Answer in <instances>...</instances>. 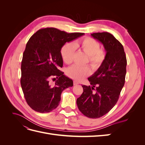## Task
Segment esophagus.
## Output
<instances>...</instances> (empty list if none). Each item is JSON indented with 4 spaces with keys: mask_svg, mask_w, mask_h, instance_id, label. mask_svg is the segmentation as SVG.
<instances>
[{
    "mask_svg": "<svg viewBox=\"0 0 145 145\" xmlns=\"http://www.w3.org/2000/svg\"><path fill=\"white\" fill-rule=\"evenodd\" d=\"M73 83H74V85H78V83L77 81H76V80H74V82H73Z\"/></svg>",
    "mask_w": 145,
    "mask_h": 145,
    "instance_id": "obj_1",
    "label": "esophagus"
}]
</instances>
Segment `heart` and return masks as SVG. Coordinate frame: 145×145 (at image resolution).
<instances>
[{
    "label": "heart",
    "mask_w": 145,
    "mask_h": 145,
    "mask_svg": "<svg viewBox=\"0 0 145 145\" xmlns=\"http://www.w3.org/2000/svg\"><path fill=\"white\" fill-rule=\"evenodd\" d=\"M100 43L91 37H85L80 42L68 43L63 45L61 50V55L63 62L67 64L71 63L75 51V48H80L88 56V60L92 68L97 69L104 63L106 54L103 50L100 49ZM67 75L76 80H81L89 76L91 69L88 66L79 67L73 65L67 71Z\"/></svg>",
    "instance_id": "1"
}]
</instances>
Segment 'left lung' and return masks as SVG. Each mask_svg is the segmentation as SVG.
Masks as SVG:
<instances>
[{
	"instance_id": "1",
	"label": "left lung",
	"mask_w": 145,
	"mask_h": 145,
	"mask_svg": "<svg viewBox=\"0 0 145 145\" xmlns=\"http://www.w3.org/2000/svg\"><path fill=\"white\" fill-rule=\"evenodd\" d=\"M91 36L103 44L106 52L103 65L88 78L91 86L82 85L83 91L77 99L83 115L97 118L115 106L124 86L127 61L121 43L108 32L95 33Z\"/></svg>"
}]
</instances>
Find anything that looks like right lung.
<instances>
[{
    "mask_svg": "<svg viewBox=\"0 0 145 145\" xmlns=\"http://www.w3.org/2000/svg\"><path fill=\"white\" fill-rule=\"evenodd\" d=\"M83 35L46 28L38 30L29 39L22 60L20 84L25 100L33 110L51 112L58 106L62 91L73 86L72 80L59 69L63 67L60 51L66 42ZM51 79L55 80L54 85Z\"/></svg>",
    "mask_w": 145,
    "mask_h": 145,
    "instance_id": "obj_1",
    "label": "right lung"
}]
</instances>
